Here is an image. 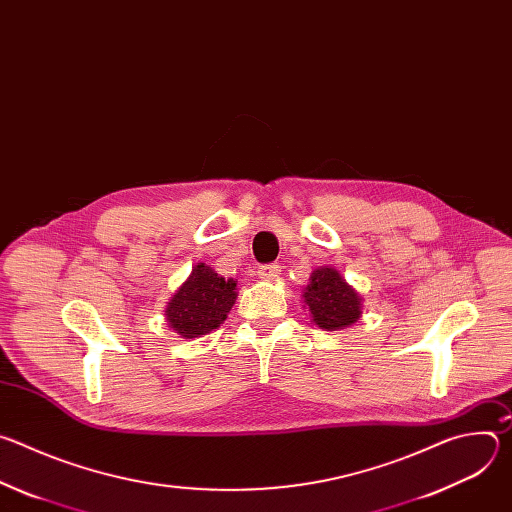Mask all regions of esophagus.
<instances>
[{
    "mask_svg": "<svg viewBox=\"0 0 512 512\" xmlns=\"http://www.w3.org/2000/svg\"><path fill=\"white\" fill-rule=\"evenodd\" d=\"M277 273H279V265H275V263L259 265V269H257V275H259L261 279H273Z\"/></svg>",
    "mask_w": 512,
    "mask_h": 512,
    "instance_id": "34e87169",
    "label": "esophagus"
}]
</instances>
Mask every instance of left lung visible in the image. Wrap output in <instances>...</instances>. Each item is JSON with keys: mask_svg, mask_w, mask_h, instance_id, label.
Returning a JSON list of instances; mask_svg holds the SVG:
<instances>
[{"mask_svg": "<svg viewBox=\"0 0 512 512\" xmlns=\"http://www.w3.org/2000/svg\"><path fill=\"white\" fill-rule=\"evenodd\" d=\"M304 302L318 328L330 332L352 326L362 314V298L334 267L314 269L304 289Z\"/></svg>", "mask_w": 512, "mask_h": 512, "instance_id": "8db88e82", "label": "left lung"}]
</instances>
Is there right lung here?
<instances>
[{
    "mask_svg": "<svg viewBox=\"0 0 512 512\" xmlns=\"http://www.w3.org/2000/svg\"><path fill=\"white\" fill-rule=\"evenodd\" d=\"M235 289L237 283L233 279L218 275L206 263L196 265L176 296L168 302V326L182 338L208 334L227 320L237 300Z\"/></svg>",
    "mask_w": 512,
    "mask_h": 512,
    "instance_id": "obj_1",
    "label": "right lung"
}]
</instances>
